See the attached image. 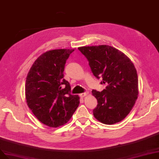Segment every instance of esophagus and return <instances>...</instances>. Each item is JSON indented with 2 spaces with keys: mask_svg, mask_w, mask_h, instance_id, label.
Wrapping results in <instances>:
<instances>
[{
  "mask_svg": "<svg viewBox=\"0 0 159 159\" xmlns=\"http://www.w3.org/2000/svg\"><path fill=\"white\" fill-rule=\"evenodd\" d=\"M88 92H84V93H80L79 94V96H80V98H84V97H85L86 96H87L88 95Z\"/></svg>",
  "mask_w": 159,
  "mask_h": 159,
  "instance_id": "obj_1",
  "label": "esophagus"
}]
</instances>
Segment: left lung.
<instances>
[{
  "instance_id": "obj_1",
  "label": "left lung",
  "mask_w": 159,
  "mask_h": 159,
  "mask_svg": "<svg viewBox=\"0 0 159 159\" xmlns=\"http://www.w3.org/2000/svg\"><path fill=\"white\" fill-rule=\"evenodd\" d=\"M78 49L87 58L93 75L98 79L102 76L101 84H107L102 92H92L98 103L93 116L105 125L120 122L130 112L139 93L134 63L124 53L109 45Z\"/></svg>"
}]
</instances>
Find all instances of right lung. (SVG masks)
<instances>
[{
    "mask_svg": "<svg viewBox=\"0 0 159 159\" xmlns=\"http://www.w3.org/2000/svg\"><path fill=\"white\" fill-rule=\"evenodd\" d=\"M74 49L47 51L33 63L27 74L25 98L37 119L53 128L67 123L77 109L78 95L70 94L69 82L63 79L65 64Z\"/></svg>",
    "mask_w": 159,
    "mask_h": 159,
    "instance_id": "right-lung-1",
    "label": "right lung"
}]
</instances>
